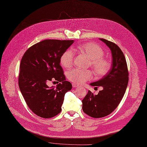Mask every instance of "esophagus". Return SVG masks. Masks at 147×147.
<instances>
[{
  "instance_id": "esophagus-1",
  "label": "esophagus",
  "mask_w": 147,
  "mask_h": 147,
  "mask_svg": "<svg viewBox=\"0 0 147 147\" xmlns=\"http://www.w3.org/2000/svg\"><path fill=\"white\" fill-rule=\"evenodd\" d=\"M72 86H73V88H77V87H78V84H75V83H72Z\"/></svg>"
}]
</instances>
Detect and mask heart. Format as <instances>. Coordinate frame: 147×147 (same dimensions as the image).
<instances>
[{
	"label": "heart",
	"instance_id": "b5f03b06",
	"mask_svg": "<svg viewBox=\"0 0 147 147\" xmlns=\"http://www.w3.org/2000/svg\"><path fill=\"white\" fill-rule=\"evenodd\" d=\"M78 50L90 58L89 65L97 77L105 76L111 67L110 61L104 58V51L101 46L94 42H89L78 46ZM74 53L72 49L65 50L60 57L61 64L65 68H71L74 63ZM69 80L75 84H82L92 79L93 74L90 70L73 69L67 74Z\"/></svg>",
	"mask_w": 147,
	"mask_h": 147
}]
</instances>
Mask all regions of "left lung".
<instances>
[{"instance_id":"1","label":"left lung","mask_w":147,"mask_h":147,"mask_svg":"<svg viewBox=\"0 0 147 147\" xmlns=\"http://www.w3.org/2000/svg\"><path fill=\"white\" fill-rule=\"evenodd\" d=\"M110 49L112 53L111 68L103 78L90 83L97 88L102 86L98 95L90 90L82 100V110L90 117L101 118L110 114L119 105L125 95L129 81V72L124 54L114 43L99 38Z\"/></svg>"}]
</instances>
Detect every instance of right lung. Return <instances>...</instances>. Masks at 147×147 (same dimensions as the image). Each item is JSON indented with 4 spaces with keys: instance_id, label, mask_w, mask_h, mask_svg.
Returning a JSON list of instances; mask_svg holds the SVG:
<instances>
[{
    "instance_id": "add662e5",
    "label": "right lung",
    "mask_w": 147,
    "mask_h": 147,
    "mask_svg": "<svg viewBox=\"0 0 147 147\" xmlns=\"http://www.w3.org/2000/svg\"><path fill=\"white\" fill-rule=\"evenodd\" d=\"M74 40L47 39L31 46L20 63L18 84L29 109L45 119L55 117L61 111L64 95L72 84L65 80L60 57ZM60 82L49 88V81Z\"/></svg>"
}]
</instances>
